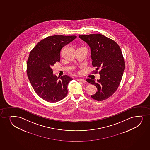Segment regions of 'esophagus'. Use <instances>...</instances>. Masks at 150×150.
I'll list each match as a JSON object with an SVG mask.
<instances>
[{
    "mask_svg": "<svg viewBox=\"0 0 150 150\" xmlns=\"http://www.w3.org/2000/svg\"><path fill=\"white\" fill-rule=\"evenodd\" d=\"M77 81H79V82H81V83H86V80H85V79H77Z\"/></svg>",
    "mask_w": 150,
    "mask_h": 150,
    "instance_id": "1",
    "label": "esophagus"
}]
</instances>
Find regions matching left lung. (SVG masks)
<instances>
[{
    "label": "left lung",
    "mask_w": 150,
    "mask_h": 150,
    "mask_svg": "<svg viewBox=\"0 0 150 150\" xmlns=\"http://www.w3.org/2000/svg\"><path fill=\"white\" fill-rule=\"evenodd\" d=\"M79 37L90 46L92 65L96 68L95 74H100V79L97 81L90 79H86L88 83L96 86L98 90L91 97L98 101H103L115 93L121 83L125 69L122 52L115 41L101 34L83 35ZM99 68L101 71L98 72Z\"/></svg>",
    "instance_id": "8db88e82"
}]
</instances>
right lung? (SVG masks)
Returning <instances> with one entry per match:
<instances>
[{
    "label": "right lung",
    "instance_id": "right-lung-1",
    "mask_svg": "<svg viewBox=\"0 0 150 150\" xmlns=\"http://www.w3.org/2000/svg\"><path fill=\"white\" fill-rule=\"evenodd\" d=\"M76 38L55 35L40 41L31 50L27 61L26 72L35 92L47 102L55 103L66 97L67 85L72 80L67 75L60 79L53 74L52 67L59 62L62 48Z\"/></svg>",
    "mask_w": 150,
    "mask_h": 150
}]
</instances>
